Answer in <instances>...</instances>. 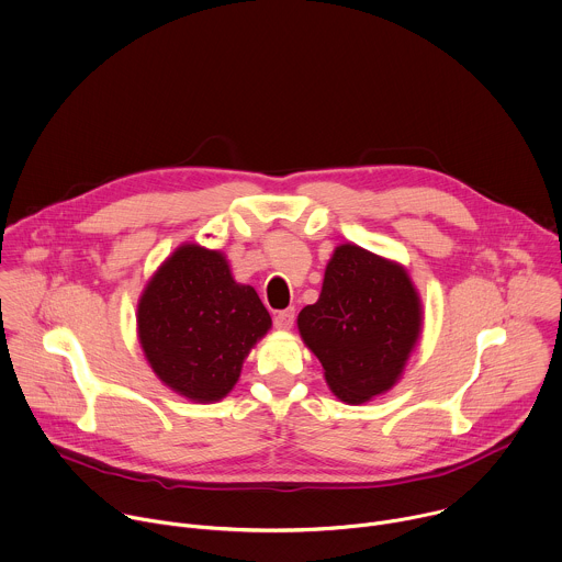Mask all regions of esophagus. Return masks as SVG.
Segmentation results:
<instances>
[{"mask_svg": "<svg viewBox=\"0 0 562 562\" xmlns=\"http://www.w3.org/2000/svg\"><path fill=\"white\" fill-rule=\"evenodd\" d=\"M293 322H295V308L278 311L276 317H273V324H276V328H280V330H289V328L293 326Z\"/></svg>", "mask_w": 562, "mask_h": 562, "instance_id": "esophagus-1", "label": "esophagus"}]
</instances>
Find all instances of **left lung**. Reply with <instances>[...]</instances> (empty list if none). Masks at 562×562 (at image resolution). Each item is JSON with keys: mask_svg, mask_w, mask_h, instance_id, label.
<instances>
[{"mask_svg": "<svg viewBox=\"0 0 562 562\" xmlns=\"http://www.w3.org/2000/svg\"><path fill=\"white\" fill-rule=\"evenodd\" d=\"M422 300L406 269L357 245H339L319 300L297 315L304 344L346 404L391 391L422 335Z\"/></svg>", "mask_w": 562, "mask_h": 562, "instance_id": "obj_1", "label": "left lung"}]
</instances>
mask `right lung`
<instances>
[{"instance_id": "right-lung-1", "label": "right lung", "mask_w": 562, "mask_h": 562, "mask_svg": "<svg viewBox=\"0 0 562 562\" xmlns=\"http://www.w3.org/2000/svg\"><path fill=\"white\" fill-rule=\"evenodd\" d=\"M136 324L158 380L205 404L236 386L249 350L271 328V315L254 286L232 278L221 251L180 245L147 282Z\"/></svg>"}]
</instances>
